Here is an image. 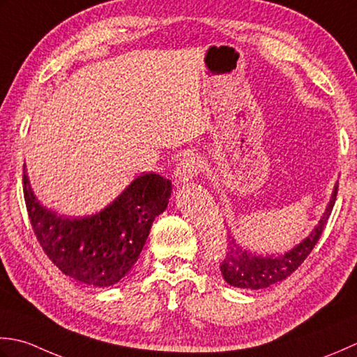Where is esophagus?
I'll return each instance as SVG.
<instances>
[{
  "mask_svg": "<svg viewBox=\"0 0 357 357\" xmlns=\"http://www.w3.org/2000/svg\"><path fill=\"white\" fill-rule=\"evenodd\" d=\"M202 158L200 157H186L181 158L174 171L177 183H188L202 171Z\"/></svg>",
  "mask_w": 357,
  "mask_h": 357,
  "instance_id": "1",
  "label": "esophagus"
}]
</instances>
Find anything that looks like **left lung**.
Masks as SVG:
<instances>
[{
	"mask_svg": "<svg viewBox=\"0 0 357 357\" xmlns=\"http://www.w3.org/2000/svg\"><path fill=\"white\" fill-rule=\"evenodd\" d=\"M336 195L337 183L334 185L330 203L326 205L325 213L314 229L294 248L279 254V256H274V254L273 256H261V254L251 252L248 248L242 246L237 238L229 236L228 252L220 265L223 279L227 280L228 285L243 289H264L285 280L288 275L293 274L308 257V254L321 237L333 211L334 202H336Z\"/></svg>",
	"mask_w": 357,
	"mask_h": 357,
	"instance_id": "obj_1",
	"label": "left lung"
}]
</instances>
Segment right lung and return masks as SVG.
<instances>
[{
    "label": "right lung",
    "instance_id": "obj_1",
    "mask_svg": "<svg viewBox=\"0 0 357 357\" xmlns=\"http://www.w3.org/2000/svg\"><path fill=\"white\" fill-rule=\"evenodd\" d=\"M23 189L36 238L54 265L91 287H111L130 271L143 250L152 222L166 209L171 180L142 174L98 213L66 217L36 199L27 171Z\"/></svg>",
    "mask_w": 357,
    "mask_h": 357
}]
</instances>
